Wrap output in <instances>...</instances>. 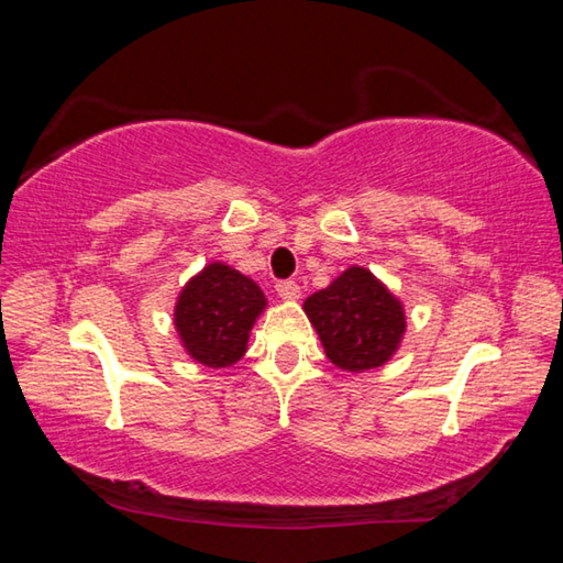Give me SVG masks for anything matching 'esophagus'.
<instances>
[{
    "label": "esophagus",
    "instance_id": "obj_1",
    "mask_svg": "<svg viewBox=\"0 0 563 563\" xmlns=\"http://www.w3.org/2000/svg\"><path fill=\"white\" fill-rule=\"evenodd\" d=\"M275 290H278L280 300H285V302L300 298V285L295 280H280L278 285H275Z\"/></svg>",
    "mask_w": 563,
    "mask_h": 563
}]
</instances>
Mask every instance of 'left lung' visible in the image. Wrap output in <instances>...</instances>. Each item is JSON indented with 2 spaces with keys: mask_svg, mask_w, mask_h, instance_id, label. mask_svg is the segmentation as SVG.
I'll list each match as a JSON object with an SVG mask.
<instances>
[{
  "mask_svg": "<svg viewBox=\"0 0 563 563\" xmlns=\"http://www.w3.org/2000/svg\"><path fill=\"white\" fill-rule=\"evenodd\" d=\"M302 310L332 365L355 375L387 365L407 332L402 300L362 265L312 292Z\"/></svg>",
  "mask_w": 563,
  "mask_h": 563,
  "instance_id": "obj_1",
  "label": "left lung"
}]
</instances>
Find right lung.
Instances as JSON below:
<instances>
[{
	"instance_id": "obj_1",
	"label": "right lung",
	"mask_w": 563,
	"mask_h": 563,
	"mask_svg": "<svg viewBox=\"0 0 563 563\" xmlns=\"http://www.w3.org/2000/svg\"><path fill=\"white\" fill-rule=\"evenodd\" d=\"M268 298L258 283L221 261L203 265L174 305V328L180 347L198 365L233 367L245 355L255 320Z\"/></svg>"
}]
</instances>
